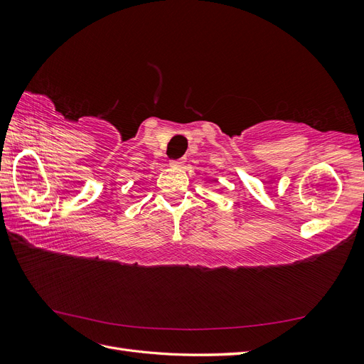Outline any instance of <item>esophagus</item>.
<instances>
[{
  "label": "esophagus",
  "mask_w": 364,
  "mask_h": 364,
  "mask_svg": "<svg viewBox=\"0 0 364 364\" xmlns=\"http://www.w3.org/2000/svg\"><path fill=\"white\" fill-rule=\"evenodd\" d=\"M183 164H185V159H176V161L170 162V165H171V167H174V168H182Z\"/></svg>",
  "instance_id": "1"
}]
</instances>
